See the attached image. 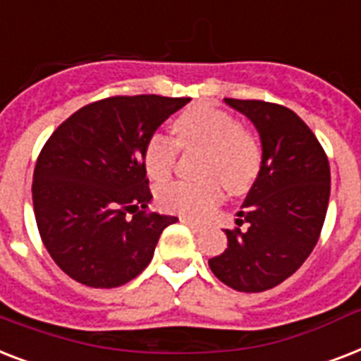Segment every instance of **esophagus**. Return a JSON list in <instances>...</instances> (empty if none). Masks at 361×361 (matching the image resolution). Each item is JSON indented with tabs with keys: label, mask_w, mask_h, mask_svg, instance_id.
I'll return each instance as SVG.
<instances>
[{
	"label": "esophagus",
	"mask_w": 361,
	"mask_h": 361,
	"mask_svg": "<svg viewBox=\"0 0 361 361\" xmlns=\"http://www.w3.org/2000/svg\"><path fill=\"white\" fill-rule=\"evenodd\" d=\"M180 221L183 223V225H187L189 228H192L195 232H202L204 231V226L202 225H198V223H195L192 219H189V217H180Z\"/></svg>",
	"instance_id": "obj_1"
}]
</instances>
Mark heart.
I'll list each match as a JSON object with an SVG mask.
<instances>
[{"label":"heart","instance_id":"heart-1","mask_svg":"<svg viewBox=\"0 0 361 361\" xmlns=\"http://www.w3.org/2000/svg\"><path fill=\"white\" fill-rule=\"evenodd\" d=\"M176 142L163 133H153L144 146V169L153 181L169 180L174 172L178 146L204 149L197 183L172 181L161 185L157 202L166 212L204 219L223 200V185L232 195L251 189L262 169V147L257 136L221 109L198 104L181 112L172 123Z\"/></svg>","mask_w":361,"mask_h":361}]
</instances>
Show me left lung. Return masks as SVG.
<instances>
[{
    "label": "left lung",
    "instance_id": "8db88e82",
    "mask_svg": "<svg viewBox=\"0 0 361 361\" xmlns=\"http://www.w3.org/2000/svg\"><path fill=\"white\" fill-rule=\"evenodd\" d=\"M225 103L257 127L262 169L238 212V226L225 231L228 247L208 264L234 290L264 292L288 279L317 245L330 200V163L290 109L266 101Z\"/></svg>",
    "mask_w": 361,
    "mask_h": 361
}]
</instances>
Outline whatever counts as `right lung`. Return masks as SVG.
Segmentation results:
<instances>
[{"mask_svg":"<svg viewBox=\"0 0 361 361\" xmlns=\"http://www.w3.org/2000/svg\"><path fill=\"white\" fill-rule=\"evenodd\" d=\"M189 97L116 95L82 106L37 157L33 212L41 240L71 279L114 288L140 275L178 217L147 209L144 146Z\"/></svg>","mask_w":361,"mask_h":361,"instance_id":"add662e5","label":"right lung"}]
</instances>
